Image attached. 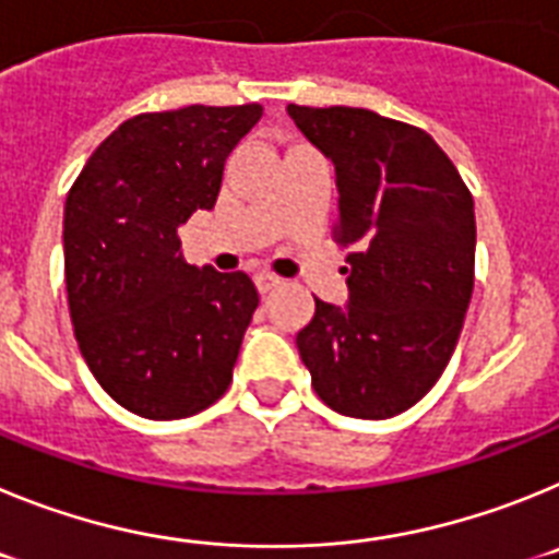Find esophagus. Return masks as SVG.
<instances>
[{"instance_id":"34e87169","label":"esophagus","mask_w":559,"mask_h":559,"mask_svg":"<svg viewBox=\"0 0 559 559\" xmlns=\"http://www.w3.org/2000/svg\"><path fill=\"white\" fill-rule=\"evenodd\" d=\"M280 283H283V280H280V276H274V274H269V271H257V274H254V285H257V290H260V294H269V290H274Z\"/></svg>"}]
</instances>
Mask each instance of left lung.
<instances>
[{"mask_svg":"<svg viewBox=\"0 0 559 559\" xmlns=\"http://www.w3.org/2000/svg\"><path fill=\"white\" fill-rule=\"evenodd\" d=\"M335 167L347 305L316 299L296 347L333 412L389 419L426 397L473 296L476 212L431 133L369 108L288 106Z\"/></svg>","mask_w":559,"mask_h":559,"instance_id":"8db88e82","label":"left lung"}]
</instances>
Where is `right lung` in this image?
Returning <instances> with one entry per match:
<instances>
[{
	"label": "right lung",
	"instance_id": "1",
	"mask_svg": "<svg viewBox=\"0 0 559 559\" xmlns=\"http://www.w3.org/2000/svg\"><path fill=\"white\" fill-rule=\"evenodd\" d=\"M263 106L140 114L100 142L63 206L69 316L88 369L122 408L185 419L229 389L251 313L243 271L190 265L179 229L212 210L224 165Z\"/></svg>",
	"mask_w": 559,
	"mask_h": 559
}]
</instances>
